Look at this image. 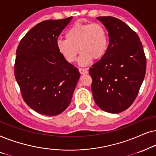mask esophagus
<instances>
[{"instance_id":"34e87169","label":"esophagus","mask_w":156,"mask_h":156,"mask_svg":"<svg viewBox=\"0 0 156 156\" xmlns=\"http://www.w3.org/2000/svg\"><path fill=\"white\" fill-rule=\"evenodd\" d=\"M79 72H80V73L82 75L87 74L88 73V70H87L86 69H83V68H79Z\"/></svg>"}]
</instances>
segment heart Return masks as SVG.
I'll list each match as a JSON object with an SVG mask.
<instances>
[{
  "instance_id": "heart-1",
  "label": "heart",
  "mask_w": 156,
  "mask_h": 156,
  "mask_svg": "<svg viewBox=\"0 0 156 156\" xmlns=\"http://www.w3.org/2000/svg\"><path fill=\"white\" fill-rule=\"evenodd\" d=\"M66 39H58V51L69 63L77 60L81 52L79 63L86 66L91 60H100L106 53L108 47V35L106 28L99 23L73 25L66 33Z\"/></svg>"
}]
</instances>
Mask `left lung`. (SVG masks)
I'll use <instances>...</instances> for the list:
<instances>
[{
  "instance_id": "obj_1",
  "label": "left lung",
  "mask_w": 156,
  "mask_h": 156,
  "mask_svg": "<svg viewBox=\"0 0 156 156\" xmlns=\"http://www.w3.org/2000/svg\"><path fill=\"white\" fill-rule=\"evenodd\" d=\"M108 31L106 53L89 69L93 98L103 111L119 113L136 100L146 70V58L137 33L112 16L98 17Z\"/></svg>"
}]
</instances>
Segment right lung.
<instances>
[{
	"mask_svg": "<svg viewBox=\"0 0 156 156\" xmlns=\"http://www.w3.org/2000/svg\"><path fill=\"white\" fill-rule=\"evenodd\" d=\"M71 17L47 20L31 28L16 50L14 73L23 101L42 115L61 113L71 102L78 68L58 51L56 43Z\"/></svg>",
	"mask_w": 156,
	"mask_h": 156,
	"instance_id": "right-lung-1",
	"label": "right lung"
}]
</instances>
